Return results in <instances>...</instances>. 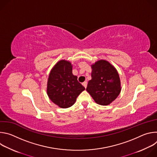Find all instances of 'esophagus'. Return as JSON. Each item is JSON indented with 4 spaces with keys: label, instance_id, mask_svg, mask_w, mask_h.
<instances>
[{
    "label": "esophagus",
    "instance_id": "1",
    "mask_svg": "<svg viewBox=\"0 0 157 157\" xmlns=\"http://www.w3.org/2000/svg\"><path fill=\"white\" fill-rule=\"evenodd\" d=\"M87 81H84V82H82V85H83V86L85 87V88H86V87H87Z\"/></svg>",
    "mask_w": 157,
    "mask_h": 157
}]
</instances>
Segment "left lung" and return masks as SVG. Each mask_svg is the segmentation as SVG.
Segmentation results:
<instances>
[{
	"instance_id": "obj_1",
	"label": "left lung",
	"mask_w": 157,
	"mask_h": 157,
	"mask_svg": "<svg viewBox=\"0 0 157 157\" xmlns=\"http://www.w3.org/2000/svg\"><path fill=\"white\" fill-rule=\"evenodd\" d=\"M91 79L86 91L94 101L101 105H107L114 101L121 91L117 71L106 60L101 59L91 65Z\"/></svg>"
}]
</instances>
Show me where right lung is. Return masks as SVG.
<instances>
[{
	"mask_svg": "<svg viewBox=\"0 0 157 157\" xmlns=\"http://www.w3.org/2000/svg\"><path fill=\"white\" fill-rule=\"evenodd\" d=\"M71 63L59 61L51 70L47 82V94L50 100L61 108L72 106L85 88L73 75Z\"/></svg>",
	"mask_w": 157,
	"mask_h": 157,
	"instance_id": "right-lung-1",
	"label": "right lung"
}]
</instances>
